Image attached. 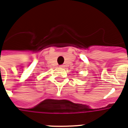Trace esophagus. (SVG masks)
<instances>
[{
  "instance_id": "obj_1",
  "label": "esophagus",
  "mask_w": 128,
  "mask_h": 128,
  "mask_svg": "<svg viewBox=\"0 0 128 128\" xmlns=\"http://www.w3.org/2000/svg\"><path fill=\"white\" fill-rule=\"evenodd\" d=\"M60 68H64V65H60Z\"/></svg>"
}]
</instances>
